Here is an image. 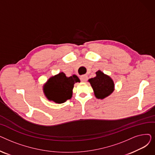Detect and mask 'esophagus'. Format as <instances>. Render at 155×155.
Returning a JSON list of instances; mask_svg holds the SVG:
<instances>
[{
    "label": "esophagus",
    "instance_id": "1",
    "mask_svg": "<svg viewBox=\"0 0 155 155\" xmlns=\"http://www.w3.org/2000/svg\"><path fill=\"white\" fill-rule=\"evenodd\" d=\"M87 75H82V77H80V79H81V81H82V82H85L87 80Z\"/></svg>",
    "mask_w": 155,
    "mask_h": 155
}]
</instances>
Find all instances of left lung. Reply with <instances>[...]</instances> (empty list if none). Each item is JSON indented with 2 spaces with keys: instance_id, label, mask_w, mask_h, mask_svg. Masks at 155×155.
Listing matches in <instances>:
<instances>
[{
  "instance_id": "obj_1",
  "label": "left lung",
  "mask_w": 155,
  "mask_h": 155,
  "mask_svg": "<svg viewBox=\"0 0 155 155\" xmlns=\"http://www.w3.org/2000/svg\"><path fill=\"white\" fill-rule=\"evenodd\" d=\"M96 76L88 81L91 84L97 99H104L114 91L115 85L113 80L102 71H96Z\"/></svg>"
}]
</instances>
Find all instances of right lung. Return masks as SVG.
<instances>
[{
    "label": "right lung",
    "instance_id": "obj_1",
    "mask_svg": "<svg viewBox=\"0 0 155 155\" xmlns=\"http://www.w3.org/2000/svg\"><path fill=\"white\" fill-rule=\"evenodd\" d=\"M80 82L77 75L67 77L64 73L60 72L47 80L43 85V92L48 101L62 104L71 98L74 84Z\"/></svg>",
    "mask_w": 155,
    "mask_h": 155
}]
</instances>
